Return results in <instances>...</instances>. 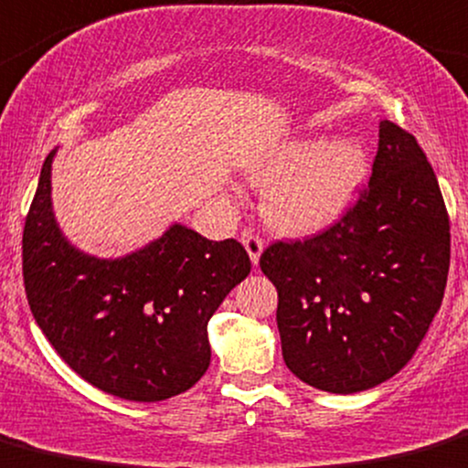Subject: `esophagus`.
Masks as SVG:
<instances>
[{
    "label": "esophagus",
    "mask_w": 468,
    "mask_h": 468,
    "mask_svg": "<svg viewBox=\"0 0 468 468\" xmlns=\"http://www.w3.org/2000/svg\"><path fill=\"white\" fill-rule=\"evenodd\" d=\"M242 244H244V249L249 250L250 262L258 264L260 253H262V249H264L262 238H260L258 233H253V230H244V233H242Z\"/></svg>",
    "instance_id": "34e87169"
}]
</instances>
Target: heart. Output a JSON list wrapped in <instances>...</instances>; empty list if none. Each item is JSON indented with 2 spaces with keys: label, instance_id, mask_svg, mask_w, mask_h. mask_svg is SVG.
<instances>
[{
  "label": "heart",
  "instance_id": "obj_1",
  "mask_svg": "<svg viewBox=\"0 0 468 468\" xmlns=\"http://www.w3.org/2000/svg\"><path fill=\"white\" fill-rule=\"evenodd\" d=\"M367 152L356 139L303 136L275 147L250 179L267 186L264 219L280 233H309L350 208L367 176Z\"/></svg>",
  "mask_w": 468,
  "mask_h": 468
}]
</instances>
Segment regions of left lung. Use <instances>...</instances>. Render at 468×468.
I'll return each instance as SVG.
<instances>
[{"mask_svg": "<svg viewBox=\"0 0 468 468\" xmlns=\"http://www.w3.org/2000/svg\"><path fill=\"white\" fill-rule=\"evenodd\" d=\"M449 262L451 224L435 172L415 136L381 121L356 204L323 233L273 242L260 255L278 289L287 367L336 395L395 377L440 309Z\"/></svg>", "mask_w": 468, "mask_h": 468, "instance_id": "8db88e82", "label": "left lung"}]
</instances>
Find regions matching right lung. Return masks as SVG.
I'll return each mask as SVG.
<instances>
[{
  "label": "right lung",
  "instance_id": "right-lung-1",
  "mask_svg": "<svg viewBox=\"0 0 468 468\" xmlns=\"http://www.w3.org/2000/svg\"><path fill=\"white\" fill-rule=\"evenodd\" d=\"M47 156L22 238V273L39 329L98 390L164 401L193 388L210 363V316L250 273L238 239L170 226L156 242L101 260L67 242L51 210Z\"/></svg>",
  "mask_w": 468,
  "mask_h": 468
}]
</instances>
